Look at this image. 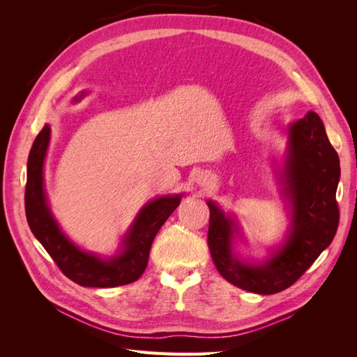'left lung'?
I'll return each instance as SVG.
<instances>
[{
  "label": "left lung",
  "mask_w": 357,
  "mask_h": 357,
  "mask_svg": "<svg viewBox=\"0 0 357 357\" xmlns=\"http://www.w3.org/2000/svg\"><path fill=\"white\" fill-rule=\"evenodd\" d=\"M283 169L284 197L291 205V228L286 243L262 264H248L232 253L231 215L208 201V248L220 275L234 286L259 295L278 294L294 284L332 243L338 229L337 188L340 158L314 112L289 125Z\"/></svg>",
  "instance_id": "1"
}]
</instances>
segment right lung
<instances>
[{"label":"right lung","mask_w":357,"mask_h":357,"mask_svg":"<svg viewBox=\"0 0 357 357\" xmlns=\"http://www.w3.org/2000/svg\"><path fill=\"white\" fill-rule=\"evenodd\" d=\"M80 98H75V101ZM49 139L50 126L45 125L28 156L25 213L32 234L46 248L61 271L74 283L83 287H116L134 283L144 273L150 247L158 231L178 207L183 195L180 193L160 197L146 204L122 240V250L119 255L102 259L86 253L62 234L49 210L43 181V165Z\"/></svg>","instance_id":"right-lung-1"}]
</instances>
